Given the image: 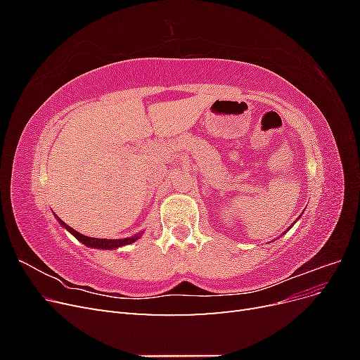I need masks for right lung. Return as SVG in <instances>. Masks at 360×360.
I'll list each match as a JSON object with an SVG mask.
<instances>
[{
  "label": "right lung",
  "mask_w": 360,
  "mask_h": 360,
  "mask_svg": "<svg viewBox=\"0 0 360 360\" xmlns=\"http://www.w3.org/2000/svg\"><path fill=\"white\" fill-rule=\"evenodd\" d=\"M57 219L60 221V224L66 228V230L73 234L76 238L81 243H84L85 246H90V248H97V249H115V248H120V246H124V245H129V243H134L135 240H138V238L141 237V234H136L134 237H127V238H117V240H111V238H94V237H86L78 231H75L72 226H69L68 224H64L60 217L57 216Z\"/></svg>",
  "instance_id": "obj_1"
}]
</instances>
